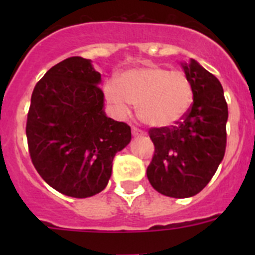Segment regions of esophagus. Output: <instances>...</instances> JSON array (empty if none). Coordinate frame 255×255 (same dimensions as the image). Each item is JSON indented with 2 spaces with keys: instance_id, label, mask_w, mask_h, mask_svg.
<instances>
[{
  "instance_id": "obj_1",
  "label": "esophagus",
  "mask_w": 255,
  "mask_h": 255,
  "mask_svg": "<svg viewBox=\"0 0 255 255\" xmlns=\"http://www.w3.org/2000/svg\"><path fill=\"white\" fill-rule=\"evenodd\" d=\"M131 132L134 136H141V135H144V132L141 131L140 129H138V128H135V126H132L131 128Z\"/></svg>"
}]
</instances>
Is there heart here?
<instances>
[{
	"mask_svg": "<svg viewBox=\"0 0 255 255\" xmlns=\"http://www.w3.org/2000/svg\"><path fill=\"white\" fill-rule=\"evenodd\" d=\"M105 93L119 114H129L130 103L138 106L140 120L154 128H168L181 121L194 100L193 84L185 74L159 66L128 70L120 84H106Z\"/></svg>",
	"mask_w": 255,
	"mask_h": 255,
	"instance_id": "obj_1",
	"label": "heart"
}]
</instances>
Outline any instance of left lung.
Listing matches in <instances>:
<instances>
[{
    "label": "left lung",
    "instance_id": "8db88e82",
    "mask_svg": "<svg viewBox=\"0 0 255 255\" xmlns=\"http://www.w3.org/2000/svg\"><path fill=\"white\" fill-rule=\"evenodd\" d=\"M194 100L182 120L150 128L154 154L147 168L150 185L171 198H189L207 186L226 150L227 103L220 80L195 60L184 65Z\"/></svg>",
    "mask_w": 255,
    "mask_h": 255
}]
</instances>
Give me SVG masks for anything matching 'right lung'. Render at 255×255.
I'll use <instances>...</instances> for the list:
<instances>
[{"instance_id": "obj_1", "label": "right lung", "mask_w": 255, "mask_h": 255, "mask_svg": "<svg viewBox=\"0 0 255 255\" xmlns=\"http://www.w3.org/2000/svg\"><path fill=\"white\" fill-rule=\"evenodd\" d=\"M101 74L87 58L69 57L47 71L31 93L29 154L49 186L73 198L98 194L131 129L103 111Z\"/></svg>"}]
</instances>
